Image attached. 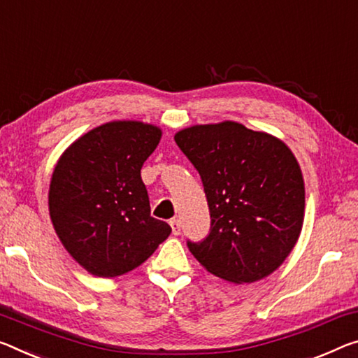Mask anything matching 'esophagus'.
I'll return each instance as SVG.
<instances>
[{
	"instance_id": "esophagus-1",
	"label": "esophagus",
	"mask_w": 358,
	"mask_h": 358,
	"mask_svg": "<svg viewBox=\"0 0 358 358\" xmlns=\"http://www.w3.org/2000/svg\"><path fill=\"white\" fill-rule=\"evenodd\" d=\"M170 226H172V234L173 236H180V232H181V224H180V221L178 220H170Z\"/></svg>"
}]
</instances>
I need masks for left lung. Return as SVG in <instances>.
I'll return each mask as SVG.
<instances>
[{
  "label": "left lung",
  "mask_w": 358,
  "mask_h": 358,
  "mask_svg": "<svg viewBox=\"0 0 358 358\" xmlns=\"http://www.w3.org/2000/svg\"><path fill=\"white\" fill-rule=\"evenodd\" d=\"M201 175L210 232L188 241L213 275L234 283L268 277L293 250L304 220V181L279 138L239 122L194 126L175 135Z\"/></svg>",
  "instance_id": "left-lung-1"
}]
</instances>
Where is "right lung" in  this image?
<instances>
[{
    "label": "right lung",
    "instance_id": "right-lung-1",
    "mask_svg": "<svg viewBox=\"0 0 358 358\" xmlns=\"http://www.w3.org/2000/svg\"><path fill=\"white\" fill-rule=\"evenodd\" d=\"M161 129L115 121L78 138L57 162L49 213L68 253L97 277H116L145 263L172 228L151 217L140 170Z\"/></svg>",
    "mask_w": 358,
    "mask_h": 358
}]
</instances>
